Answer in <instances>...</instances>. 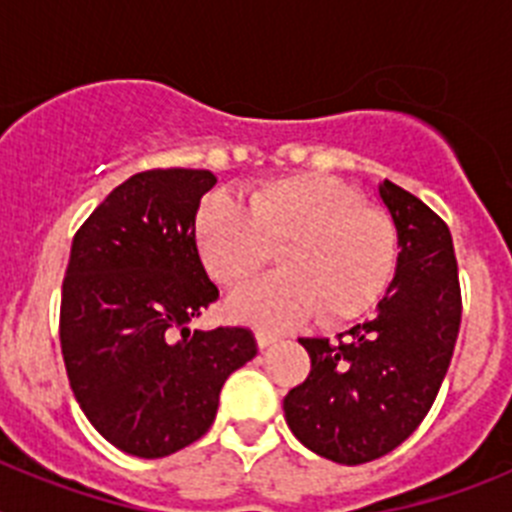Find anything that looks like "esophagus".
I'll return each instance as SVG.
<instances>
[{"instance_id": "1", "label": "esophagus", "mask_w": 512, "mask_h": 512, "mask_svg": "<svg viewBox=\"0 0 512 512\" xmlns=\"http://www.w3.org/2000/svg\"><path fill=\"white\" fill-rule=\"evenodd\" d=\"M277 341H279L277 333H269V330H259V333H256V343H259V348H269Z\"/></svg>"}]
</instances>
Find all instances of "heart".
Listing matches in <instances>:
<instances>
[{
    "label": "heart",
    "instance_id": "obj_1",
    "mask_svg": "<svg viewBox=\"0 0 512 512\" xmlns=\"http://www.w3.org/2000/svg\"><path fill=\"white\" fill-rule=\"evenodd\" d=\"M194 246L212 282L246 284L277 248L279 274L235 292L228 312L261 328L315 318H361L390 284L397 264L392 217L341 179L279 176L251 189L246 210L228 194H207L194 215Z\"/></svg>",
    "mask_w": 512,
    "mask_h": 512
}]
</instances>
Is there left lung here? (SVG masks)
<instances>
[{"label":"left lung","mask_w":512,"mask_h":512,"mask_svg":"<svg viewBox=\"0 0 512 512\" xmlns=\"http://www.w3.org/2000/svg\"><path fill=\"white\" fill-rule=\"evenodd\" d=\"M379 197L397 228V271L374 318L336 338H300L310 374L284 397L297 441L356 467L397 449L423 423L449 372L461 287L449 225L392 182Z\"/></svg>","instance_id":"1"}]
</instances>
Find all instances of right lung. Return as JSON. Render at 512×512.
I'll return each mask as SVG.
<instances>
[{"label": "right lung", "mask_w": 512, "mask_h": 512, "mask_svg": "<svg viewBox=\"0 0 512 512\" xmlns=\"http://www.w3.org/2000/svg\"><path fill=\"white\" fill-rule=\"evenodd\" d=\"M205 169L130 176L84 220L61 292V354L79 408L112 446L161 459L210 431L225 379L259 351L241 325L189 330L217 300L194 246Z\"/></svg>", "instance_id": "1"}]
</instances>
